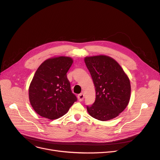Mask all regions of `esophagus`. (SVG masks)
Instances as JSON below:
<instances>
[{
  "label": "esophagus",
  "mask_w": 160,
  "mask_h": 160,
  "mask_svg": "<svg viewBox=\"0 0 160 160\" xmlns=\"http://www.w3.org/2000/svg\"><path fill=\"white\" fill-rule=\"evenodd\" d=\"M83 98H84V94H83V93H80L78 95V99L79 101H80V102L82 101Z\"/></svg>",
  "instance_id": "obj_1"
}]
</instances>
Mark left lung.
<instances>
[{"label": "left lung", "instance_id": "1", "mask_svg": "<svg viewBox=\"0 0 160 160\" xmlns=\"http://www.w3.org/2000/svg\"><path fill=\"white\" fill-rule=\"evenodd\" d=\"M84 61L95 87L96 98L87 110L93 118L108 121L117 117L128 104L130 82L120 65L103 56L86 57Z\"/></svg>", "mask_w": 160, "mask_h": 160}]
</instances>
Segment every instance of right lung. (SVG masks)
Listing matches in <instances>:
<instances>
[{
  "instance_id": "add662e5",
  "label": "right lung",
  "mask_w": 160,
  "mask_h": 160,
  "mask_svg": "<svg viewBox=\"0 0 160 160\" xmlns=\"http://www.w3.org/2000/svg\"><path fill=\"white\" fill-rule=\"evenodd\" d=\"M72 62L69 57L60 56L48 59L38 67L28 92L33 109L41 117L60 118L77 100L67 77Z\"/></svg>"
}]
</instances>
